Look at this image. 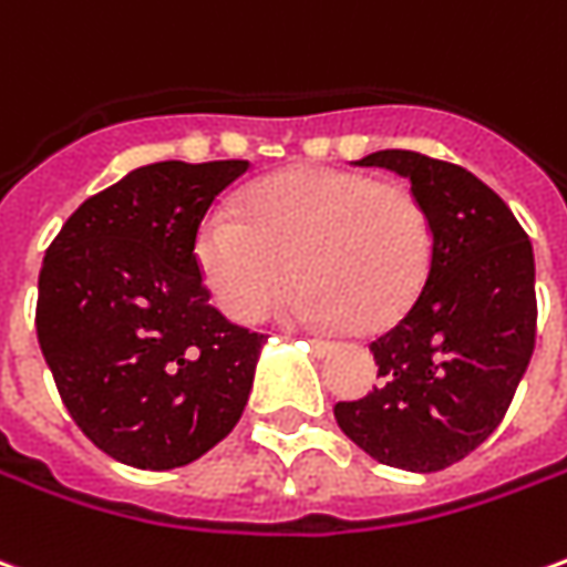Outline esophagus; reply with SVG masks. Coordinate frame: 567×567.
I'll return each instance as SVG.
<instances>
[{
  "instance_id": "1",
  "label": "esophagus",
  "mask_w": 567,
  "mask_h": 567,
  "mask_svg": "<svg viewBox=\"0 0 567 567\" xmlns=\"http://www.w3.org/2000/svg\"><path fill=\"white\" fill-rule=\"evenodd\" d=\"M310 347L316 355H324V352H331V343L328 340H310Z\"/></svg>"
}]
</instances>
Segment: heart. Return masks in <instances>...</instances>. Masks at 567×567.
I'll return each mask as SVG.
<instances>
[{
	"label": "heart",
	"mask_w": 567,
	"mask_h": 567,
	"mask_svg": "<svg viewBox=\"0 0 567 567\" xmlns=\"http://www.w3.org/2000/svg\"><path fill=\"white\" fill-rule=\"evenodd\" d=\"M196 260L236 322L264 319L297 279L300 319L378 331L421 295L433 264V224L402 184L310 165L257 181L245 193L243 217H205Z\"/></svg>",
	"instance_id": "b5f03b06"
}]
</instances>
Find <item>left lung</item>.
I'll use <instances>...</instances> for the list:
<instances>
[{"instance_id": "left-lung-1", "label": "left lung", "mask_w": 567, "mask_h": 567, "mask_svg": "<svg viewBox=\"0 0 567 567\" xmlns=\"http://www.w3.org/2000/svg\"><path fill=\"white\" fill-rule=\"evenodd\" d=\"M355 165L411 181L433 264L405 319L371 343L380 386L338 402V426L386 466L435 473L488 439L534 352V248L506 202L461 165L378 150Z\"/></svg>"}]
</instances>
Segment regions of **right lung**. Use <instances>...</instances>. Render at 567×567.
Masks as SVG:
<instances>
[{
    "instance_id": "add662e5",
    "label": "right lung",
    "mask_w": 567,
    "mask_h": 567,
    "mask_svg": "<svg viewBox=\"0 0 567 567\" xmlns=\"http://www.w3.org/2000/svg\"><path fill=\"white\" fill-rule=\"evenodd\" d=\"M245 159L153 162L79 205L45 251L35 334L70 417L113 461L174 470L239 423L267 338L208 303L193 255Z\"/></svg>"
}]
</instances>
